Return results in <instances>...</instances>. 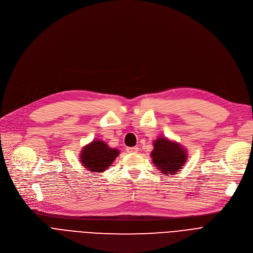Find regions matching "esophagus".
Returning a JSON list of instances; mask_svg holds the SVG:
<instances>
[{
	"label": "esophagus",
	"instance_id": "esophagus-1",
	"mask_svg": "<svg viewBox=\"0 0 253 253\" xmlns=\"http://www.w3.org/2000/svg\"><path fill=\"white\" fill-rule=\"evenodd\" d=\"M139 150V148L138 147H128L127 148V152H129V153H135V152H137Z\"/></svg>",
	"mask_w": 253,
	"mask_h": 253
}]
</instances>
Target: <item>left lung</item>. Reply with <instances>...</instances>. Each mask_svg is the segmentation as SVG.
Returning a JSON list of instances; mask_svg holds the SVG:
<instances>
[{
  "instance_id": "1",
  "label": "left lung",
  "mask_w": 253,
  "mask_h": 253,
  "mask_svg": "<svg viewBox=\"0 0 253 253\" xmlns=\"http://www.w3.org/2000/svg\"><path fill=\"white\" fill-rule=\"evenodd\" d=\"M152 161L163 175L176 174L187 161V152L179 143L166 137H159L153 142Z\"/></svg>"
}]
</instances>
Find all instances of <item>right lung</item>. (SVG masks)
Segmentation results:
<instances>
[{
  "mask_svg": "<svg viewBox=\"0 0 253 253\" xmlns=\"http://www.w3.org/2000/svg\"><path fill=\"white\" fill-rule=\"evenodd\" d=\"M119 150L111 148L102 140H93L84 146L80 159L82 165L91 172H103L109 168L119 155Z\"/></svg>",
  "mask_w": 253,
  "mask_h": 253,
  "instance_id": "obj_1",
  "label": "right lung"
}]
</instances>
